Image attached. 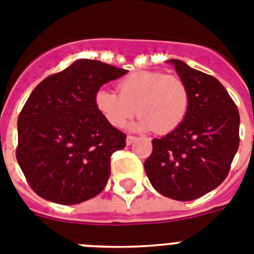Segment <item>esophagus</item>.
<instances>
[{
    "label": "esophagus",
    "instance_id": "34e87169",
    "mask_svg": "<svg viewBox=\"0 0 254 254\" xmlns=\"http://www.w3.org/2000/svg\"><path fill=\"white\" fill-rule=\"evenodd\" d=\"M137 140V137H134V135H127V146H130L133 142H135Z\"/></svg>",
    "mask_w": 254,
    "mask_h": 254
}]
</instances>
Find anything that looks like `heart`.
I'll list each match as a JSON object with an SVG mask.
<instances>
[{
	"label": "heart",
	"instance_id": "heart-1",
	"mask_svg": "<svg viewBox=\"0 0 254 254\" xmlns=\"http://www.w3.org/2000/svg\"><path fill=\"white\" fill-rule=\"evenodd\" d=\"M117 92L101 89L94 97L95 108L115 127H124L134 115L138 130L170 133L181 127L190 108L187 85L174 74L160 71L130 73L117 84Z\"/></svg>",
	"mask_w": 254,
	"mask_h": 254
}]
</instances>
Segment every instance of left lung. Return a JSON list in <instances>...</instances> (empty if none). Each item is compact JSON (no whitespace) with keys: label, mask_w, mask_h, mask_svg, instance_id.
<instances>
[{"label":"left lung","mask_w":254,"mask_h":254,"mask_svg":"<svg viewBox=\"0 0 254 254\" xmlns=\"http://www.w3.org/2000/svg\"><path fill=\"white\" fill-rule=\"evenodd\" d=\"M187 85L190 108L181 127L152 139L144 169L157 192L190 201L219 186L239 148L240 116L235 102L217 78L172 59Z\"/></svg>","instance_id":"8db88e82"}]
</instances>
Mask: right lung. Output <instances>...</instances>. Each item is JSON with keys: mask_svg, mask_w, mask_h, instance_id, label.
Instances as JSON below:
<instances>
[{"mask_svg": "<svg viewBox=\"0 0 254 254\" xmlns=\"http://www.w3.org/2000/svg\"><path fill=\"white\" fill-rule=\"evenodd\" d=\"M127 72L80 59L32 91L18 117L16 160L38 196L73 205L103 191L111 156L127 146V134L98 112L94 97Z\"/></svg>", "mask_w": 254, "mask_h": 254, "instance_id": "obj_1", "label": "right lung"}]
</instances>
